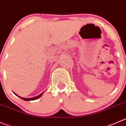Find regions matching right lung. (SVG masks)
<instances>
[{
	"mask_svg": "<svg viewBox=\"0 0 126 126\" xmlns=\"http://www.w3.org/2000/svg\"><path fill=\"white\" fill-rule=\"evenodd\" d=\"M16 95V96H18V97H19V98H21V99H23V100H26V101H30V100H36V99H37V98H39L40 97H41V95H42V94H40L39 95H38V96H37V97H34V98H23V97H19V96H18V95H17L16 94H15Z\"/></svg>",
	"mask_w": 126,
	"mask_h": 126,
	"instance_id": "obj_1",
	"label": "right lung"
}]
</instances>
